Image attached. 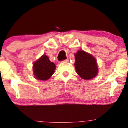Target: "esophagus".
I'll return each mask as SVG.
<instances>
[{
  "label": "esophagus",
  "mask_w": 128,
  "mask_h": 128,
  "mask_svg": "<svg viewBox=\"0 0 128 128\" xmlns=\"http://www.w3.org/2000/svg\"><path fill=\"white\" fill-rule=\"evenodd\" d=\"M68 61H69L68 59H66V60H64V61H64V62H68Z\"/></svg>",
  "instance_id": "1"
}]
</instances>
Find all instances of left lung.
Here are the masks:
<instances>
[{"mask_svg": "<svg viewBox=\"0 0 128 128\" xmlns=\"http://www.w3.org/2000/svg\"><path fill=\"white\" fill-rule=\"evenodd\" d=\"M76 73L84 80H90L96 76L98 68L96 60L90 54L79 50L74 54Z\"/></svg>", "mask_w": 128, "mask_h": 128, "instance_id": "8db88e82", "label": "left lung"}]
</instances>
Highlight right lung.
Segmentation results:
<instances>
[{"label":"right lung","instance_id":"obj_1","mask_svg":"<svg viewBox=\"0 0 128 128\" xmlns=\"http://www.w3.org/2000/svg\"><path fill=\"white\" fill-rule=\"evenodd\" d=\"M56 66L50 61L48 56L43 55L33 64V70L35 78L40 80L49 79L55 72Z\"/></svg>","mask_w":128,"mask_h":128}]
</instances>
